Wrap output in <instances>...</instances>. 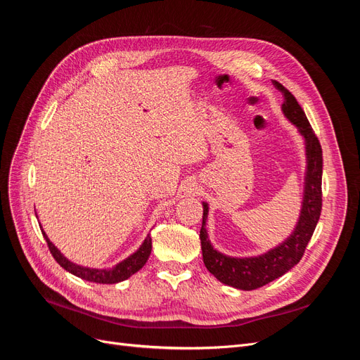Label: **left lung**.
Instances as JSON below:
<instances>
[{
    "label": "left lung",
    "instance_id": "left-lung-1",
    "mask_svg": "<svg viewBox=\"0 0 360 360\" xmlns=\"http://www.w3.org/2000/svg\"><path fill=\"white\" fill-rule=\"evenodd\" d=\"M274 85L284 94L282 111L291 123L297 126L299 132L303 135L307 143V177H304V195L302 202V212L299 222L294 228L292 234L284 243H281L269 252L249 257V258H233L226 257L213 249L205 230V219L209 214V207L202 202V226L200 231L202 259L207 270L224 282L238 290H257L269 282L278 279L296 266L302 259L304 249H307L315 226L321 214V176H323V150L317 135L308 122L302 106L284 85L274 81Z\"/></svg>",
    "mask_w": 360,
    "mask_h": 360
}]
</instances>
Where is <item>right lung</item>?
Wrapping results in <instances>:
<instances>
[{"label": "right lung", "instance_id": "obj_1", "mask_svg": "<svg viewBox=\"0 0 360 360\" xmlns=\"http://www.w3.org/2000/svg\"><path fill=\"white\" fill-rule=\"evenodd\" d=\"M41 234H43V237H45L52 257L56 258V261L63 269H66L69 274H72L75 276H78L85 281H90V282H96V284H117V282H122V281L130 278L134 274H136L139 269H143V266L147 263V259L151 252V237L147 236L144 243L139 246L136 252L127 257L126 259H123L122 263H118L115 267H112V269H90V267H82V266L72 263V261H69L56 246H53V243L49 240L45 231L41 230Z\"/></svg>", "mask_w": 360, "mask_h": 360}]
</instances>
